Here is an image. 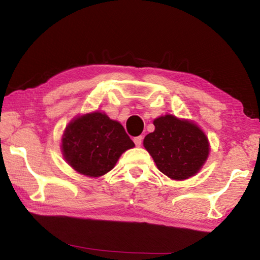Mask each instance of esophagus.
<instances>
[{
    "label": "esophagus",
    "instance_id": "esophagus-1",
    "mask_svg": "<svg viewBox=\"0 0 260 260\" xmlns=\"http://www.w3.org/2000/svg\"><path fill=\"white\" fill-rule=\"evenodd\" d=\"M142 140H143L142 136H136V138H134L135 146H136V147H140L141 144H142Z\"/></svg>",
    "mask_w": 260,
    "mask_h": 260
}]
</instances>
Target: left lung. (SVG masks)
Wrapping results in <instances>:
<instances>
[{"mask_svg": "<svg viewBox=\"0 0 260 260\" xmlns=\"http://www.w3.org/2000/svg\"><path fill=\"white\" fill-rule=\"evenodd\" d=\"M155 131L143 140V146L158 170L173 180L191 178L209 157V140L192 121L166 114L153 120Z\"/></svg>", "mask_w": 260, "mask_h": 260, "instance_id": "obj_1", "label": "left lung"}]
</instances>
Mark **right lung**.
<instances>
[{
  "label": "right lung",
  "instance_id": "obj_1",
  "mask_svg": "<svg viewBox=\"0 0 260 260\" xmlns=\"http://www.w3.org/2000/svg\"><path fill=\"white\" fill-rule=\"evenodd\" d=\"M133 147L134 142L120 122L100 111L77 117L61 138L65 160L78 173L90 178L111 171L122 152Z\"/></svg>",
  "mask_w": 260,
  "mask_h": 260
}]
</instances>
